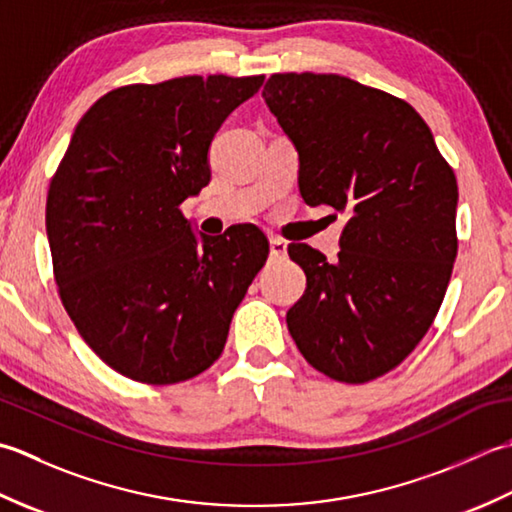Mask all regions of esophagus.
<instances>
[{"instance_id":"esophagus-1","label":"esophagus","mask_w":512,"mask_h":512,"mask_svg":"<svg viewBox=\"0 0 512 512\" xmlns=\"http://www.w3.org/2000/svg\"><path fill=\"white\" fill-rule=\"evenodd\" d=\"M269 247H271V256H276V258H283L287 254V243L280 236H271Z\"/></svg>"}]
</instances>
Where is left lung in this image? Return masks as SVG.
Listing matches in <instances>:
<instances>
[{
    "label": "left lung",
    "mask_w": 512,
    "mask_h": 512,
    "mask_svg": "<svg viewBox=\"0 0 512 512\" xmlns=\"http://www.w3.org/2000/svg\"><path fill=\"white\" fill-rule=\"evenodd\" d=\"M263 97L300 159L305 203L347 214L336 263L291 243L307 289L291 338L331 380L371 382L409 356L440 311L457 256V181L409 103L349 77L278 72Z\"/></svg>",
    "instance_id": "8db88e82"
}]
</instances>
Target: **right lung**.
<instances>
[{
  "instance_id": "add662e5",
  "label": "right lung",
  "mask_w": 512,
  "mask_h": 512,
  "mask_svg": "<svg viewBox=\"0 0 512 512\" xmlns=\"http://www.w3.org/2000/svg\"><path fill=\"white\" fill-rule=\"evenodd\" d=\"M265 77L130 83L95 101L46 201L52 274L70 320L130 380L176 384L210 369L269 256L252 223L194 236L181 203L210 183L207 150Z\"/></svg>"
}]
</instances>
